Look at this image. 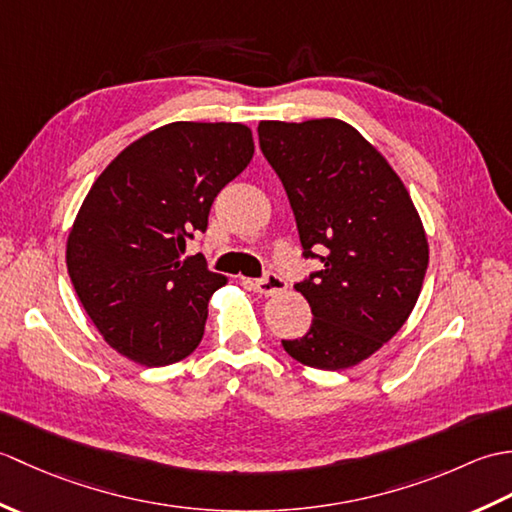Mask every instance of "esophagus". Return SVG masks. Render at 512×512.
Returning a JSON list of instances; mask_svg holds the SVG:
<instances>
[{
    "instance_id": "obj_1",
    "label": "esophagus",
    "mask_w": 512,
    "mask_h": 512,
    "mask_svg": "<svg viewBox=\"0 0 512 512\" xmlns=\"http://www.w3.org/2000/svg\"><path fill=\"white\" fill-rule=\"evenodd\" d=\"M250 286H253V290L259 292V295L273 297V295H279V292L286 290V281L281 279L277 273H268V275L262 277V279L250 281Z\"/></svg>"
}]
</instances>
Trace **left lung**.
<instances>
[{
    "mask_svg": "<svg viewBox=\"0 0 512 512\" xmlns=\"http://www.w3.org/2000/svg\"><path fill=\"white\" fill-rule=\"evenodd\" d=\"M257 132L303 257L321 259L295 284L312 308L310 330L281 345L314 369L354 367L402 328L420 297L429 266L420 215L383 154L339 118L262 121Z\"/></svg>",
    "mask_w": 512,
    "mask_h": 512,
    "instance_id": "obj_1",
    "label": "left lung"
}]
</instances>
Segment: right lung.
I'll return each instance as SVG.
<instances>
[{
	"instance_id": "obj_1",
	"label": "right lung",
	"mask_w": 512,
	"mask_h": 512,
	"mask_svg": "<svg viewBox=\"0 0 512 512\" xmlns=\"http://www.w3.org/2000/svg\"><path fill=\"white\" fill-rule=\"evenodd\" d=\"M253 154L242 123L178 121L138 138L96 178L65 262L85 312L118 354L162 367L200 345L206 306L226 279L180 257Z\"/></svg>"
}]
</instances>
